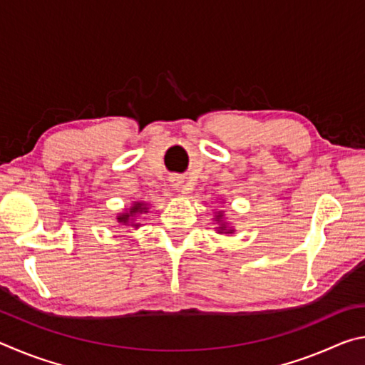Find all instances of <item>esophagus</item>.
<instances>
[{
    "label": "esophagus",
    "mask_w": 365,
    "mask_h": 365,
    "mask_svg": "<svg viewBox=\"0 0 365 365\" xmlns=\"http://www.w3.org/2000/svg\"><path fill=\"white\" fill-rule=\"evenodd\" d=\"M174 188L177 190V191H180V193H188V191L191 190L190 188V185L183 180V178H175L174 180Z\"/></svg>",
    "instance_id": "34e87169"
}]
</instances>
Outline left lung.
Returning <instances> with one entry per match:
<instances>
[{
	"mask_svg": "<svg viewBox=\"0 0 365 365\" xmlns=\"http://www.w3.org/2000/svg\"><path fill=\"white\" fill-rule=\"evenodd\" d=\"M215 220L220 222V227H219V233H233L235 230L233 228H227V225L222 222V212H219V215H215Z\"/></svg>",
	"mask_w": 365,
	"mask_h": 365,
	"instance_id": "obj_1",
	"label": "left lung"
}]
</instances>
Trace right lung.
<instances>
[{
  "mask_svg": "<svg viewBox=\"0 0 365 365\" xmlns=\"http://www.w3.org/2000/svg\"><path fill=\"white\" fill-rule=\"evenodd\" d=\"M141 212H146V206L143 205V202H135V205L130 207V211L128 212H123L120 215H117V222H120V224L127 225L128 222L133 220V217L137 214H141ZM133 227H138V224H132Z\"/></svg>",
  "mask_w": 365,
  "mask_h": 365,
  "instance_id": "right-lung-1",
  "label": "right lung"
}]
</instances>
